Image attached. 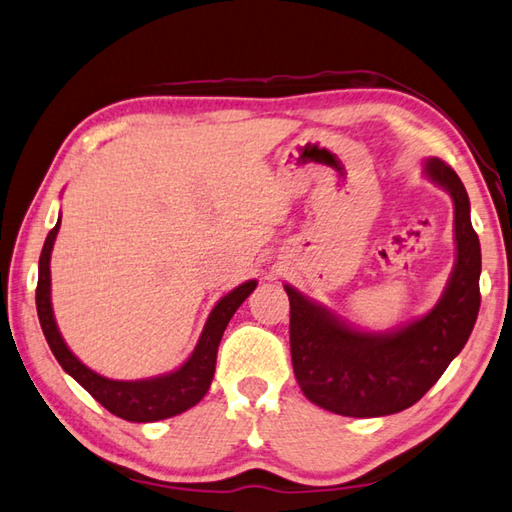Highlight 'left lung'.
<instances>
[{
  "label": "left lung",
  "instance_id": "1",
  "mask_svg": "<svg viewBox=\"0 0 512 512\" xmlns=\"http://www.w3.org/2000/svg\"><path fill=\"white\" fill-rule=\"evenodd\" d=\"M424 173L453 197L457 244L453 273L430 313L388 333H364L284 286L297 384L310 402L330 413L384 417L406 410L444 375L473 333L482 302V248L470 224L468 193L442 159L430 157Z\"/></svg>",
  "mask_w": 512,
  "mask_h": 512
}]
</instances>
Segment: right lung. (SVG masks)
<instances>
[{"label": "right lung", "instance_id": "obj_1", "mask_svg": "<svg viewBox=\"0 0 512 512\" xmlns=\"http://www.w3.org/2000/svg\"><path fill=\"white\" fill-rule=\"evenodd\" d=\"M57 230L59 219L55 228L48 233L42 248V257H39L35 302L39 324H42L46 342L50 350H53L59 366H62L77 384H82L106 410L126 419V422H159V419L175 417L202 402V397L208 393L210 382H213L217 348L219 342H222L224 330L230 322V317L235 315V310L242 306L244 299L255 290V279L244 282L242 286H237L235 290H230L228 295L219 299L215 308L210 310L195 350L177 370L150 379L119 382V379L102 377L95 373V370H90L86 364L79 362V359L70 353L62 333H59L53 315V304H50V253H53Z\"/></svg>", "mask_w": 512, "mask_h": 512}]
</instances>
